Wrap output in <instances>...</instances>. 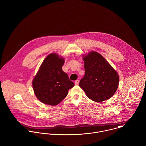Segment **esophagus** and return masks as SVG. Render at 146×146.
Wrapping results in <instances>:
<instances>
[{"instance_id":"1","label":"esophagus","mask_w":146,"mask_h":146,"mask_svg":"<svg viewBox=\"0 0 146 146\" xmlns=\"http://www.w3.org/2000/svg\"><path fill=\"white\" fill-rule=\"evenodd\" d=\"M79 84V80H76L75 81V85H78Z\"/></svg>"}]
</instances>
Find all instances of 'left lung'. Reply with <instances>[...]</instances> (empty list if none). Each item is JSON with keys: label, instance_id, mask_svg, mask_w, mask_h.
Here are the masks:
<instances>
[{"label": "left lung", "instance_id": "8db88e82", "mask_svg": "<svg viewBox=\"0 0 146 146\" xmlns=\"http://www.w3.org/2000/svg\"><path fill=\"white\" fill-rule=\"evenodd\" d=\"M85 74L80 86L91 100L102 102L116 92L119 76L109 62L99 53L91 51L83 56Z\"/></svg>", "mask_w": 146, "mask_h": 146}]
</instances>
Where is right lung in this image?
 Segmentation results:
<instances>
[{"mask_svg":"<svg viewBox=\"0 0 146 146\" xmlns=\"http://www.w3.org/2000/svg\"><path fill=\"white\" fill-rule=\"evenodd\" d=\"M64 60L55 53L50 54L43 61L32 85L36 98L43 103L56 106L74 86L68 74L62 71Z\"/></svg>","mask_w":146,"mask_h":146,"instance_id":"1","label":"right lung"}]
</instances>
